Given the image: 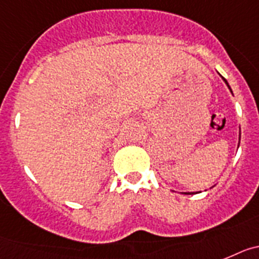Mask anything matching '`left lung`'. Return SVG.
<instances>
[{"label":"left lung","instance_id":"8db88e82","mask_svg":"<svg viewBox=\"0 0 259 259\" xmlns=\"http://www.w3.org/2000/svg\"><path fill=\"white\" fill-rule=\"evenodd\" d=\"M223 79H224V78H223ZM224 82H226L227 83V80L226 79H224ZM227 86H228V83H227ZM229 87V86H228ZM229 89H231V87H229Z\"/></svg>","mask_w":259,"mask_h":259}]
</instances>
